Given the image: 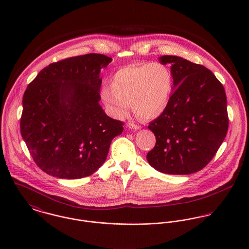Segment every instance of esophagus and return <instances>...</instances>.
Listing matches in <instances>:
<instances>
[{
	"label": "esophagus",
	"mask_w": 249,
	"mask_h": 249,
	"mask_svg": "<svg viewBox=\"0 0 249 249\" xmlns=\"http://www.w3.org/2000/svg\"><path fill=\"white\" fill-rule=\"evenodd\" d=\"M127 127H128V128H130V129H135V130L141 129V126H140V125H136V124H131V123L127 124Z\"/></svg>",
	"instance_id": "esophagus-1"
}]
</instances>
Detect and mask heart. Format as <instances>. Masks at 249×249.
Here are the masks:
<instances>
[{
    "label": "heart",
    "mask_w": 249,
    "mask_h": 249,
    "mask_svg": "<svg viewBox=\"0 0 249 249\" xmlns=\"http://www.w3.org/2000/svg\"><path fill=\"white\" fill-rule=\"evenodd\" d=\"M174 89L171 70L159 62L124 66L111 77L110 86H104L101 98L108 112L124 118L132 105L134 113L143 120L161 116L169 107Z\"/></svg>",
    "instance_id": "heart-1"
}]
</instances>
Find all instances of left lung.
Here are the masks:
<instances>
[{
	"label": "left lung",
	"instance_id": "1",
	"mask_svg": "<svg viewBox=\"0 0 249 249\" xmlns=\"http://www.w3.org/2000/svg\"><path fill=\"white\" fill-rule=\"evenodd\" d=\"M159 61L171 64L174 89L166 111L148 125L156 143L146 160L163 174H194L212 160L226 136L225 91L202 65L177 55H163Z\"/></svg>",
	"mask_w": 249,
	"mask_h": 249
}]
</instances>
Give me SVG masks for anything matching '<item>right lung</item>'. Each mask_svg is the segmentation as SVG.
Listing matches in <instances>:
<instances>
[{
	"label": "right lung",
	"instance_id": "right-lung-1",
	"mask_svg": "<svg viewBox=\"0 0 249 249\" xmlns=\"http://www.w3.org/2000/svg\"><path fill=\"white\" fill-rule=\"evenodd\" d=\"M112 61L89 53L39 71L23 97L21 134L36 165L63 179L93 175L107 160L124 123L100 106L101 71Z\"/></svg>",
	"mask_w": 249,
	"mask_h": 249
}]
</instances>
